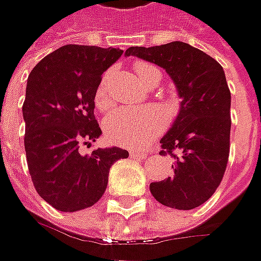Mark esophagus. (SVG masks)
Instances as JSON below:
<instances>
[{"label": "esophagus", "mask_w": 261, "mask_h": 261, "mask_svg": "<svg viewBox=\"0 0 261 261\" xmlns=\"http://www.w3.org/2000/svg\"><path fill=\"white\" fill-rule=\"evenodd\" d=\"M130 154H131V158H137V159H144V158H147V153L146 151H140V150H137V151H130Z\"/></svg>", "instance_id": "esophagus-1"}]
</instances>
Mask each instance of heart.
<instances>
[{"label": "heart", "mask_w": 261, "mask_h": 261, "mask_svg": "<svg viewBox=\"0 0 261 261\" xmlns=\"http://www.w3.org/2000/svg\"><path fill=\"white\" fill-rule=\"evenodd\" d=\"M136 72L146 85H148L154 75L160 73L158 68L144 62L136 63ZM95 103L101 110H105L110 105L108 73L101 79L96 88ZM167 118L166 110L156 103L143 107H121L105 118L103 133L107 139L118 146L143 147L165 130Z\"/></svg>", "instance_id": "heart-1"}]
</instances>
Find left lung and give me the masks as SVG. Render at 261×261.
Instances as JSON below:
<instances>
[{"instance_id": "8db88e82", "label": "left lung", "mask_w": 261, "mask_h": 261, "mask_svg": "<svg viewBox=\"0 0 261 261\" xmlns=\"http://www.w3.org/2000/svg\"><path fill=\"white\" fill-rule=\"evenodd\" d=\"M137 56L163 68L182 99L179 114L162 143L160 156L173 158V173L150 184L162 205L193 210L206 202L220 186L229 154L231 94L220 63L184 41L153 47H128Z\"/></svg>"}]
</instances>
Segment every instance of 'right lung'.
Listing matches in <instances>:
<instances>
[{"label": "right lung", "instance_id": "right-lung-1", "mask_svg": "<svg viewBox=\"0 0 261 261\" xmlns=\"http://www.w3.org/2000/svg\"><path fill=\"white\" fill-rule=\"evenodd\" d=\"M122 50L66 44L34 66L27 79L24 147L33 185L58 211L75 212L101 199L114 163L128 158L120 147L81 154L102 131L94 115L102 73Z\"/></svg>", "mask_w": 261, "mask_h": 261}]
</instances>
